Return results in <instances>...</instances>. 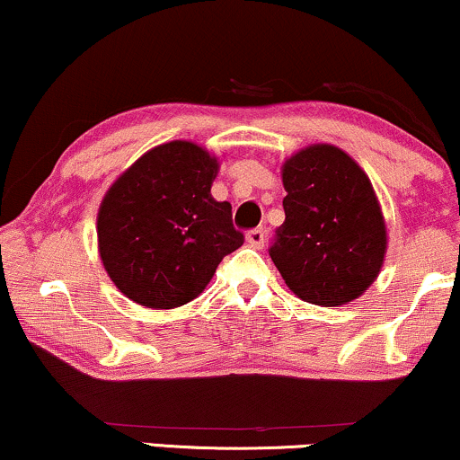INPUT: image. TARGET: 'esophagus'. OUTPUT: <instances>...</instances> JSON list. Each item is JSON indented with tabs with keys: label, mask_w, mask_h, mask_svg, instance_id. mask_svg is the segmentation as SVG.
<instances>
[{
	"label": "esophagus",
	"mask_w": 460,
	"mask_h": 460,
	"mask_svg": "<svg viewBox=\"0 0 460 460\" xmlns=\"http://www.w3.org/2000/svg\"><path fill=\"white\" fill-rule=\"evenodd\" d=\"M247 243L252 245L253 249H264L266 245V234L262 228H253L247 232Z\"/></svg>",
	"instance_id": "34e87169"
}]
</instances>
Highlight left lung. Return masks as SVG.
<instances>
[{"label":"left lung","instance_id":"left-lung-1","mask_svg":"<svg viewBox=\"0 0 460 460\" xmlns=\"http://www.w3.org/2000/svg\"><path fill=\"white\" fill-rule=\"evenodd\" d=\"M286 221L269 253L305 303L339 307L376 281L386 256V221L373 185L348 153L311 145L281 168Z\"/></svg>","mask_w":460,"mask_h":460}]
</instances>
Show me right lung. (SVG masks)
<instances>
[{"instance_id": "right-lung-1", "label": "right lung", "mask_w": 460, "mask_h": 460, "mask_svg": "<svg viewBox=\"0 0 460 460\" xmlns=\"http://www.w3.org/2000/svg\"><path fill=\"white\" fill-rule=\"evenodd\" d=\"M217 170V157L202 146L172 140L146 151L106 191L100 258L129 300L149 309L181 307L243 245L230 202L211 196Z\"/></svg>"}]
</instances>
